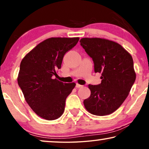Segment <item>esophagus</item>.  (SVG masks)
Wrapping results in <instances>:
<instances>
[{
  "label": "esophagus",
  "mask_w": 149,
  "mask_h": 149,
  "mask_svg": "<svg viewBox=\"0 0 149 149\" xmlns=\"http://www.w3.org/2000/svg\"><path fill=\"white\" fill-rule=\"evenodd\" d=\"M83 87V85H81L80 84H79V83H77L76 84V87H77V88H80V87Z\"/></svg>",
  "instance_id": "1"
}]
</instances>
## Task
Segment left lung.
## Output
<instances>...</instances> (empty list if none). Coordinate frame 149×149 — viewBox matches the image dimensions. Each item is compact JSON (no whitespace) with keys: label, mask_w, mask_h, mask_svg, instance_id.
I'll use <instances>...</instances> for the list:
<instances>
[{"label":"left lung","mask_w":149,"mask_h":149,"mask_svg":"<svg viewBox=\"0 0 149 149\" xmlns=\"http://www.w3.org/2000/svg\"><path fill=\"white\" fill-rule=\"evenodd\" d=\"M81 45L92 58L101 83L89 85L91 95L83 101L87 111L97 116L113 113L129 94L136 80L131 55L117 42L100 38H83Z\"/></svg>","instance_id":"obj_1"}]
</instances>
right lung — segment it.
<instances>
[{
    "instance_id": "1",
    "label": "right lung",
    "mask_w": 149,
    "mask_h": 149,
    "mask_svg": "<svg viewBox=\"0 0 149 149\" xmlns=\"http://www.w3.org/2000/svg\"><path fill=\"white\" fill-rule=\"evenodd\" d=\"M74 38H49L37 45L22 60L17 83L26 102L38 116L55 120L64 111L66 99L75 87L57 79L65 54L76 45Z\"/></svg>"
}]
</instances>
